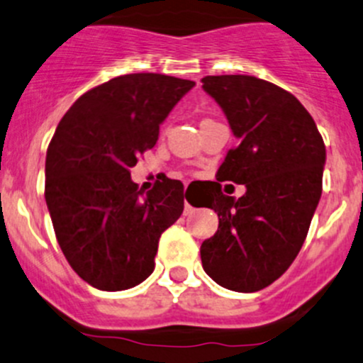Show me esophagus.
Segmentation results:
<instances>
[{"instance_id":"esophagus-1","label":"esophagus","mask_w":363,"mask_h":363,"mask_svg":"<svg viewBox=\"0 0 363 363\" xmlns=\"http://www.w3.org/2000/svg\"><path fill=\"white\" fill-rule=\"evenodd\" d=\"M190 211H192V206H190V203L186 202V199H185V214H189Z\"/></svg>"}]
</instances>
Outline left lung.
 Listing matches in <instances>:
<instances>
[{
    "label": "left lung",
    "instance_id": "left-lung-1",
    "mask_svg": "<svg viewBox=\"0 0 363 363\" xmlns=\"http://www.w3.org/2000/svg\"><path fill=\"white\" fill-rule=\"evenodd\" d=\"M202 84L238 137L218 178L247 186L235 199L213 182L206 207L219 226L202 243V267L228 290L259 291L291 266L307 238L325 145L311 113L278 85L252 75H207Z\"/></svg>",
    "mask_w": 363,
    "mask_h": 363
}]
</instances>
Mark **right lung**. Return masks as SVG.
Instances as JSON below:
<instances>
[{
    "label": "right lung",
    "mask_w": 363,
    "mask_h": 363,
    "mask_svg": "<svg viewBox=\"0 0 363 363\" xmlns=\"http://www.w3.org/2000/svg\"><path fill=\"white\" fill-rule=\"evenodd\" d=\"M195 85L130 73L91 89L65 113L46 156V197L61 252L97 290L135 286L154 271L161 233L183 213V185L162 180L142 195L130 178L160 125Z\"/></svg>",
    "instance_id": "right-lung-1"
}]
</instances>
